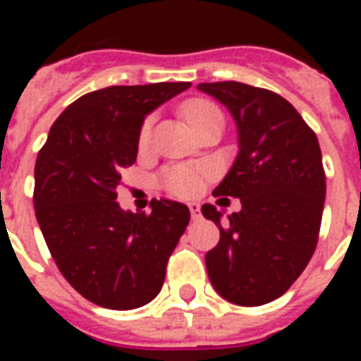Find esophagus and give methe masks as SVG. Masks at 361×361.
Returning <instances> with one entry per match:
<instances>
[{
    "label": "esophagus",
    "mask_w": 361,
    "mask_h": 361,
    "mask_svg": "<svg viewBox=\"0 0 361 361\" xmlns=\"http://www.w3.org/2000/svg\"><path fill=\"white\" fill-rule=\"evenodd\" d=\"M189 212H191V219L193 220L201 219V207H199V203H189Z\"/></svg>",
    "instance_id": "1"
}]
</instances>
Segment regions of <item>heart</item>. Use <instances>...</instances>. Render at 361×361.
Listing matches in <instances>:
<instances>
[{
    "label": "heart",
    "instance_id": "1",
    "mask_svg": "<svg viewBox=\"0 0 361 361\" xmlns=\"http://www.w3.org/2000/svg\"><path fill=\"white\" fill-rule=\"evenodd\" d=\"M185 118L193 126V129L211 123L214 119L222 121V111L216 104L209 100H195L185 106ZM150 129H152V118H147L142 121L141 133H139V142L145 147L150 139ZM211 168L207 166H176L168 168L160 176L162 188L176 197H193L203 189L204 181L211 178Z\"/></svg>",
    "mask_w": 361,
    "mask_h": 361
}]
</instances>
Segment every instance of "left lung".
Returning <instances> with one entry per match:
<instances>
[{
  "instance_id": "left-lung-1",
  "label": "left lung",
  "mask_w": 361,
  "mask_h": 361,
  "mask_svg": "<svg viewBox=\"0 0 361 361\" xmlns=\"http://www.w3.org/2000/svg\"><path fill=\"white\" fill-rule=\"evenodd\" d=\"M238 126V157L212 195L238 197L228 214L203 204L220 242L204 263L214 290L235 305H263L292 286L317 247L325 170L315 133L276 92L235 81L201 82Z\"/></svg>"
}]
</instances>
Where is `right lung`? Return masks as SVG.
Listing matches in <instances>:
<instances>
[{
    "label": "right lung",
    "instance_id": "obj_1",
    "mask_svg": "<svg viewBox=\"0 0 361 361\" xmlns=\"http://www.w3.org/2000/svg\"><path fill=\"white\" fill-rule=\"evenodd\" d=\"M191 82L108 87L61 111L35 166V211L59 272L89 302L135 310L154 300L189 209L152 199L150 212L123 211L121 170L137 160L145 118Z\"/></svg>",
    "mask_w": 361,
    "mask_h": 361
}]
</instances>
